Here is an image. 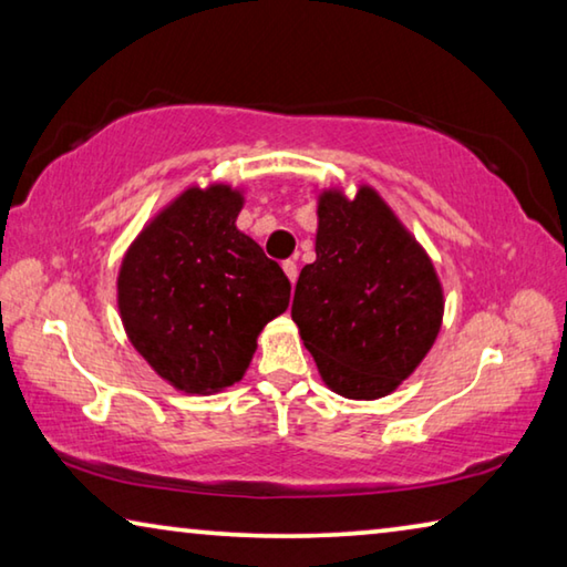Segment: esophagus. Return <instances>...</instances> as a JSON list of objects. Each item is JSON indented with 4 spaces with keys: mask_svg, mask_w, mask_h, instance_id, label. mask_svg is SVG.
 Listing matches in <instances>:
<instances>
[{
    "mask_svg": "<svg viewBox=\"0 0 567 567\" xmlns=\"http://www.w3.org/2000/svg\"><path fill=\"white\" fill-rule=\"evenodd\" d=\"M282 270H285V275H287V280H290L292 285L297 282V265L292 262V260H285L282 262Z\"/></svg>",
    "mask_w": 567,
    "mask_h": 567,
    "instance_id": "34e87169",
    "label": "esophagus"
}]
</instances>
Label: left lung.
Listing matches in <instances>:
<instances>
[{
    "label": "left lung",
    "instance_id": "obj_1",
    "mask_svg": "<svg viewBox=\"0 0 567 567\" xmlns=\"http://www.w3.org/2000/svg\"><path fill=\"white\" fill-rule=\"evenodd\" d=\"M315 262L295 287L292 320L332 392L378 400L433 348L443 285L425 249L370 185L318 197Z\"/></svg>",
    "mask_w": 567,
    "mask_h": 567
}]
</instances>
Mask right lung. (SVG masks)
<instances>
[{
    "label": "right lung",
    "instance_id": "right-lung-1",
    "mask_svg": "<svg viewBox=\"0 0 567 567\" xmlns=\"http://www.w3.org/2000/svg\"><path fill=\"white\" fill-rule=\"evenodd\" d=\"M245 205L229 185L187 187L122 257L120 318L172 388L213 395L243 380L257 334L290 305V280L237 229Z\"/></svg>",
    "mask_w": 567,
    "mask_h": 567
}]
</instances>
